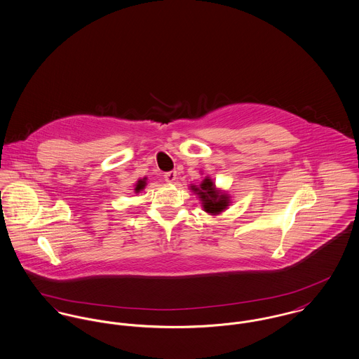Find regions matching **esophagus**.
I'll return each mask as SVG.
<instances>
[{
  "instance_id": "34e87169",
  "label": "esophagus",
  "mask_w": 359,
  "mask_h": 359,
  "mask_svg": "<svg viewBox=\"0 0 359 359\" xmlns=\"http://www.w3.org/2000/svg\"><path fill=\"white\" fill-rule=\"evenodd\" d=\"M164 179H165L168 183H175V180L177 179V172L176 170L166 172L165 175H164Z\"/></svg>"
}]
</instances>
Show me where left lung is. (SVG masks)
Returning a JSON list of instances; mask_svg holds the SVG:
<instances>
[{
  "mask_svg": "<svg viewBox=\"0 0 359 359\" xmlns=\"http://www.w3.org/2000/svg\"><path fill=\"white\" fill-rule=\"evenodd\" d=\"M191 190L199 195L203 210L210 215H219L229 205V196L220 193L209 177H205L199 186H191Z\"/></svg>",
  "mask_w": 359,
  "mask_h": 359,
  "instance_id": "8db88e82",
  "label": "left lung"
}]
</instances>
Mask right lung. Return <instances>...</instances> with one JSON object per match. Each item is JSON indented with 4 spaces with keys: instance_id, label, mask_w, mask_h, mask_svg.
<instances>
[{
    "instance_id": "right-lung-1",
    "label": "right lung",
    "mask_w": 359,
    "mask_h": 359,
    "mask_svg": "<svg viewBox=\"0 0 359 359\" xmlns=\"http://www.w3.org/2000/svg\"><path fill=\"white\" fill-rule=\"evenodd\" d=\"M146 177H143V179H139L138 183L135 184V193H140L143 189H144V186H146Z\"/></svg>"
}]
</instances>
